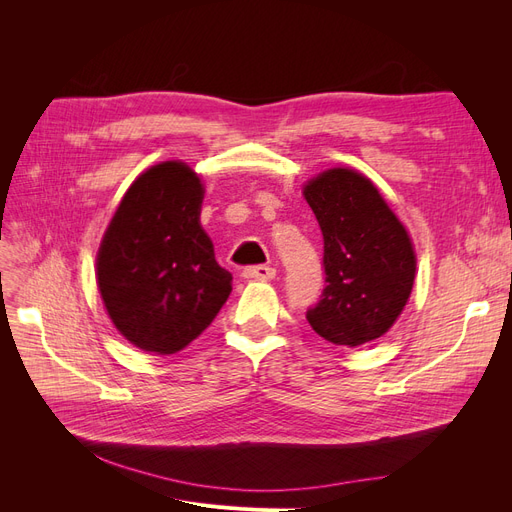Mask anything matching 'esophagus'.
Instances as JSON below:
<instances>
[{
    "label": "esophagus",
    "instance_id": "obj_1",
    "mask_svg": "<svg viewBox=\"0 0 512 512\" xmlns=\"http://www.w3.org/2000/svg\"><path fill=\"white\" fill-rule=\"evenodd\" d=\"M243 277H245V280L267 282V280H273V277H275V269H273V267H267V265L247 267V269H243Z\"/></svg>",
    "mask_w": 512,
    "mask_h": 512
}]
</instances>
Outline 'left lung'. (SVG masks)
<instances>
[{
    "label": "left lung",
    "instance_id": "8db88e82",
    "mask_svg": "<svg viewBox=\"0 0 512 512\" xmlns=\"http://www.w3.org/2000/svg\"><path fill=\"white\" fill-rule=\"evenodd\" d=\"M303 196L322 230L327 273L307 322L335 346L374 342L410 299L416 256L408 230L376 185L352 168L324 170Z\"/></svg>",
    "mask_w": 512,
    "mask_h": 512
}]
</instances>
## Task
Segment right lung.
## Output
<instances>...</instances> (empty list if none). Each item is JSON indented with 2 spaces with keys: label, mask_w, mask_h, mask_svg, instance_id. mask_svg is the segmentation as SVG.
<instances>
[{
  "label": "right lung",
  "mask_w": 512,
  "mask_h": 512,
  "mask_svg": "<svg viewBox=\"0 0 512 512\" xmlns=\"http://www.w3.org/2000/svg\"><path fill=\"white\" fill-rule=\"evenodd\" d=\"M205 188L183 162L147 168L121 198L96 258L117 331L145 352L175 354L203 333L232 290L200 226Z\"/></svg>",
  "instance_id": "1"
}]
</instances>
